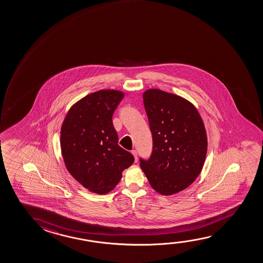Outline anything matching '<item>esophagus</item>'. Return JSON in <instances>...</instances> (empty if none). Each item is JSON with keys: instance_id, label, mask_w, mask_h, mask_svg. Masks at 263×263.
Segmentation results:
<instances>
[{"instance_id": "esophagus-1", "label": "esophagus", "mask_w": 263, "mask_h": 263, "mask_svg": "<svg viewBox=\"0 0 263 263\" xmlns=\"http://www.w3.org/2000/svg\"><path fill=\"white\" fill-rule=\"evenodd\" d=\"M131 153H132V155H133L134 157H135V162L137 163V152L136 151V150H132L131 151Z\"/></svg>"}]
</instances>
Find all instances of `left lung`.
I'll use <instances>...</instances> for the list:
<instances>
[{"label":"left lung","mask_w":263,"mask_h":263,"mask_svg":"<svg viewBox=\"0 0 263 263\" xmlns=\"http://www.w3.org/2000/svg\"><path fill=\"white\" fill-rule=\"evenodd\" d=\"M143 100L152 133L150 158L140 166L154 190L172 195L194 183L207 153L205 127L198 110L180 96L150 88Z\"/></svg>","instance_id":"obj_1"}]
</instances>
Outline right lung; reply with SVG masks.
<instances>
[{"mask_svg":"<svg viewBox=\"0 0 263 263\" xmlns=\"http://www.w3.org/2000/svg\"><path fill=\"white\" fill-rule=\"evenodd\" d=\"M124 98L115 89L84 97L70 107L61 129V148L69 174L96 194L113 190L122 172L134 163L132 154L118 145L113 113Z\"/></svg>","mask_w":263,"mask_h":263,"instance_id":"add662e5","label":"right lung"}]
</instances>
